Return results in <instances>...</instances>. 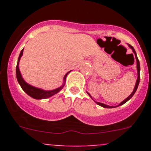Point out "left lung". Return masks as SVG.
<instances>
[{"mask_svg": "<svg viewBox=\"0 0 151 151\" xmlns=\"http://www.w3.org/2000/svg\"><path fill=\"white\" fill-rule=\"evenodd\" d=\"M129 47H130L131 49H132V50H133V52L134 53V55H135V58H136V60H137V69L138 77H137V82H136V85H135V87H134V91H133V92L132 93V94H131V95L129 96L128 97V98H126V99L123 100L122 102H121V104H120L119 105H118V106H121V105L125 104V103L127 102V101H129V100L130 99L132 98V96H133L135 92H136L137 89L138 85H139V79H140V74H139V71H140V66H139V60H138V58H137V53H136V52H135V50H134V47H132V45H129ZM88 94L90 96H91V95H90V94L88 93ZM96 104L99 105V106H103V107H105V108H113V107H115V106H108V105L104 104H102V103H100V102H96Z\"/></svg>", "mask_w": 151, "mask_h": 151, "instance_id": "obj_1", "label": "left lung"}]
</instances>
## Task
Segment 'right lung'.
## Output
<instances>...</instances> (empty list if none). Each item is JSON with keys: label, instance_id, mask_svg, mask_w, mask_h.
<instances>
[{"label": "right lung", "instance_id": "obj_1", "mask_svg": "<svg viewBox=\"0 0 151 151\" xmlns=\"http://www.w3.org/2000/svg\"><path fill=\"white\" fill-rule=\"evenodd\" d=\"M24 49V48H23ZM23 49L21 50L20 54H19V58H18V61H17V64L16 66V75H17V81L19 83V84L20 85L21 88H22L24 91L28 95L30 96V97L33 99H47L49 98V97L55 95L57 93H58L60 90L63 88V87L64 86L65 84L63 85V86L60 87V88H57V89L52 90V91H44V90L39 89V88H35V87L31 86V85H28V83H25L24 81V80L22 79V76H21L20 71L19 70V59H20L21 56L22 55V53H23ZM70 71H68V73L65 75L64 78L63 80H66L67 74L69 73Z\"/></svg>", "mask_w": 151, "mask_h": 151}]
</instances>
